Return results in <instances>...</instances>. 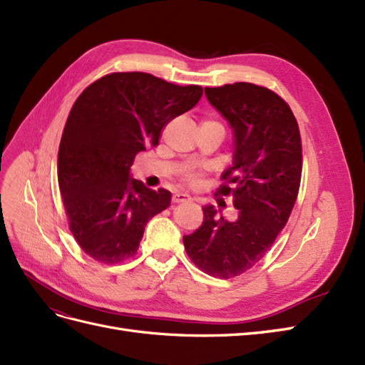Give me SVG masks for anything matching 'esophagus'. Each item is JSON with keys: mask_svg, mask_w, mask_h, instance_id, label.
Wrapping results in <instances>:
<instances>
[{"mask_svg": "<svg viewBox=\"0 0 365 365\" xmlns=\"http://www.w3.org/2000/svg\"><path fill=\"white\" fill-rule=\"evenodd\" d=\"M192 200V196L189 193H175L172 196V201L173 202H189Z\"/></svg>", "mask_w": 365, "mask_h": 365, "instance_id": "esophagus-1", "label": "esophagus"}]
</instances>
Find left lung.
<instances>
[{"mask_svg":"<svg viewBox=\"0 0 365 365\" xmlns=\"http://www.w3.org/2000/svg\"><path fill=\"white\" fill-rule=\"evenodd\" d=\"M204 91L233 130V164L222 173L233 189L222 185L220 193L233 196L237 217L227 220L204 205L201 227L182 242L201 271L231 279L252 268L288 222L302 178V140L291 108L268 88L237 82Z\"/></svg>","mask_w":365,"mask_h":365,"instance_id":"8db88e82","label":"left lung"}]
</instances>
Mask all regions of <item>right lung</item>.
I'll return each instance as SVG.
<instances>
[{
    "mask_svg": "<svg viewBox=\"0 0 365 365\" xmlns=\"http://www.w3.org/2000/svg\"><path fill=\"white\" fill-rule=\"evenodd\" d=\"M201 96V86L135 71L108 74L77 97L61 138L58 180L70 230L88 256L103 263L132 257L149 219L170 205V192L132 178L130 165Z\"/></svg>",
    "mask_w": 365,
    "mask_h": 365,
    "instance_id": "1",
    "label": "right lung"
}]
</instances>
